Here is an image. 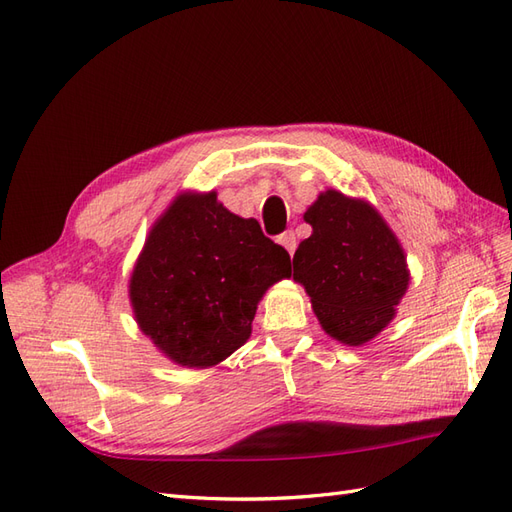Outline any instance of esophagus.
I'll use <instances>...</instances> for the list:
<instances>
[{"mask_svg": "<svg viewBox=\"0 0 512 512\" xmlns=\"http://www.w3.org/2000/svg\"><path fill=\"white\" fill-rule=\"evenodd\" d=\"M277 241H280V245H284L286 250H288V254L292 256L294 254V250H297V235H294L292 230H286V232H282L280 237H277Z\"/></svg>", "mask_w": 512, "mask_h": 512, "instance_id": "esophagus-1", "label": "esophagus"}]
</instances>
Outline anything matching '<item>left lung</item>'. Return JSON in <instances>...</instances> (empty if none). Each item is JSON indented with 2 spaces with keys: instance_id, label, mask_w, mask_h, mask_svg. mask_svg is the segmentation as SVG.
<instances>
[{
  "instance_id": "obj_1",
  "label": "left lung",
  "mask_w": 512,
  "mask_h": 512,
  "mask_svg": "<svg viewBox=\"0 0 512 512\" xmlns=\"http://www.w3.org/2000/svg\"><path fill=\"white\" fill-rule=\"evenodd\" d=\"M303 220L312 235L294 252V282L305 286L324 331L363 346L395 318L408 290L404 247L374 207L337 190L322 192Z\"/></svg>"
}]
</instances>
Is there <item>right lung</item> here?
I'll list each match as a JSON object with an SVG mask.
<instances>
[{
    "instance_id": "1",
    "label": "right lung",
    "mask_w": 512,
    "mask_h": 512,
    "mask_svg": "<svg viewBox=\"0 0 512 512\" xmlns=\"http://www.w3.org/2000/svg\"><path fill=\"white\" fill-rule=\"evenodd\" d=\"M290 277V256L260 224L230 213L218 194H179L149 237L130 277L141 331L170 361L205 369L252 333L258 301Z\"/></svg>"
}]
</instances>
